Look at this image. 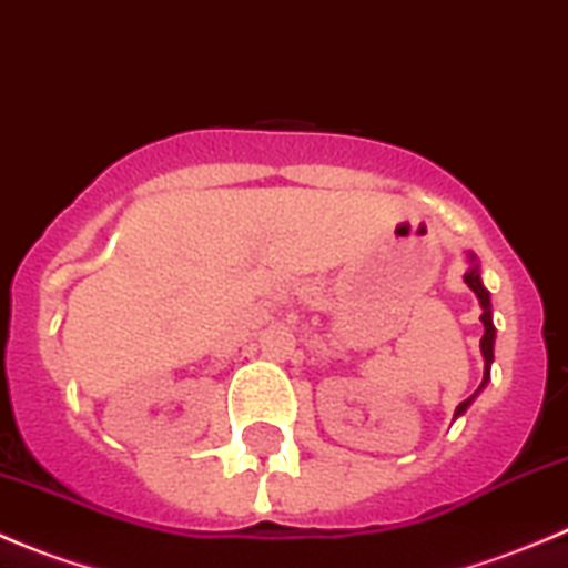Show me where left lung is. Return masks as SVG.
<instances>
[{"mask_svg":"<svg viewBox=\"0 0 568 568\" xmlns=\"http://www.w3.org/2000/svg\"><path fill=\"white\" fill-rule=\"evenodd\" d=\"M467 260H469V268H467V274H464V283H467L469 288L475 291V296H478V303H481V322H484V336H481L484 382H481V387H487V382H489V367H493V359H495V354H493V347H495L493 303H489V291L484 288V283H481V268H478V260H475L473 252L467 254ZM481 387H478V393H481ZM478 393H475V396H478ZM475 396H469L467 402H462V405L456 407V416H462V413L467 410L469 405H473V398H475Z\"/></svg>","mask_w":568,"mask_h":568,"instance_id":"obj_1","label":"left lung"}]
</instances>
